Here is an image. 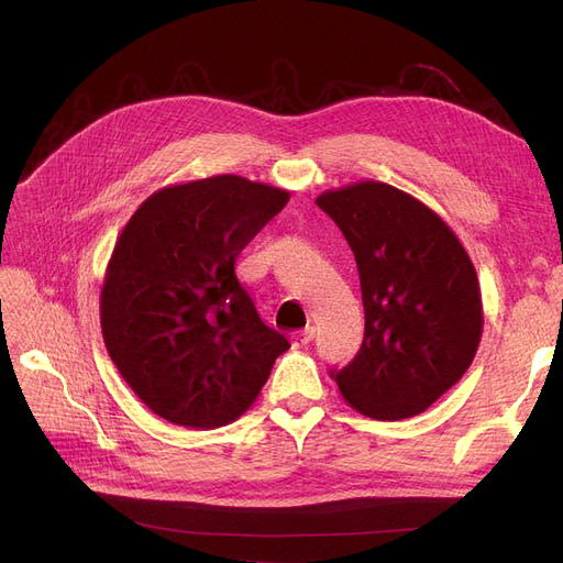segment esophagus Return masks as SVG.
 Returning a JSON list of instances; mask_svg holds the SVG:
<instances>
[{
	"label": "esophagus",
	"instance_id": "1",
	"mask_svg": "<svg viewBox=\"0 0 563 563\" xmlns=\"http://www.w3.org/2000/svg\"><path fill=\"white\" fill-rule=\"evenodd\" d=\"M291 338H294V345H308L310 340L314 338V329L308 327V329H302V331H296Z\"/></svg>",
	"mask_w": 563,
	"mask_h": 563
}]
</instances>
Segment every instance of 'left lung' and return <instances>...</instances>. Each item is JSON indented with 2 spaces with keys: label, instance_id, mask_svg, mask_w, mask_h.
I'll return each mask as SVG.
<instances>
[{
  "label": "left lung",
  "instance_id": "1",
  "mask_svg": "<svg viewBox=\"0 0 563 563\" xmlns=\"http://www.w3.org/2000/svg\"><path fill=\"white\" fill-rule=\"evenodd\" d=\"M354 253L364 343L331 371L340 395L376 420L422 413L470 368L482 340V291L467 251L432 209L366 180L317 197Z\"/></svg>",
  "mask_w": 563,
  "mask_h": 563
}]
</instances>
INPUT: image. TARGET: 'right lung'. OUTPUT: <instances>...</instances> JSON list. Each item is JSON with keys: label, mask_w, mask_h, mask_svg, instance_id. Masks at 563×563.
Listing matches in <instances>:
<instances>
[{"label": "right lung", "mask_w": 563, "mask_h": 563, "mask_svg": "<svg viewBox=\"0 0 563 563\" xmlns=\"http://www.w3.org/2000/svg\"><path fill=\"white\" fill-rule=\"evenodd\" d=\"M288 192L213 176L147 197L119 234L100 291L110 360L168 422L213 430L258 397L291 347L269 329L234 263Z\"/></svg>", "instance_id": "obj_1"}]
</instances>
